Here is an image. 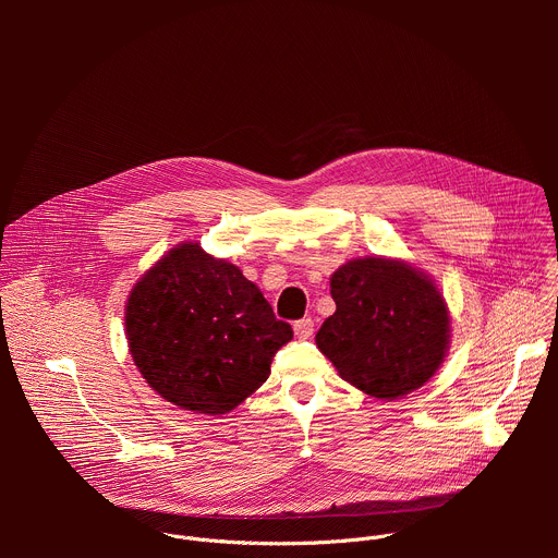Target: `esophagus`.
<instances>
[{"mask_svg": "<svg viewBox=\"0 0 558 558\" xmlns=\"http://www.w3.org/2000/svg\"><path fill=\"white\" fill-rule=\"evenodd\" d=\"M293 331H295V338H300V340L311 338L313 336V320H311V317H302V320H298L293 325Z\"/></svg>", "mask_w": 558, "mask_h": 558, "instance_id": "1", "label": "esophagus"}]
</instances>
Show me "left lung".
Wrapping results in <instances>:
<instances>
[{"instance_id":"1","label":"left lung","mask_w":558,"mask_h":558,"mask_svg":"<svg viewBox=\"0 0 558 558\" xmlns=\"http://www.w3.org/2000/svg\"><path fill=\"white\" fill-rule=\"evenodd\" d=\"M336 313L315 344L340 377L377 400L424 386L441 366L450 315L435 282L404 260L357 258L331 276Z\"/></svg>"}]
</instances>
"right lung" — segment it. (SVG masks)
<instances>
[{
    "instance_id": "1",
    "label": "right lung",
    "mask_w": 558,
    "mask_h": 558,
    "mask_svg": "<svg viewBox=\"0 0 558 558\" xmlns=\"http://www.w3.org/2000/svg\"><path fill=\"white\" fill-rule=\"evenodd\" d=\"M125 333L149 388L203 415L245 402L293 338L263 291L198 243L177 245L132 287Z\"/></svg>"
}]
</instances>
